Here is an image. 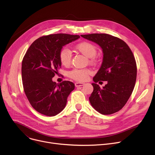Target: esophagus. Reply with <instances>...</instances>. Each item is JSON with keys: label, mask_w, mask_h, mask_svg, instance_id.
I'll list each match as a JSON object with an SVG mask.
<instances>
[{"label": "esophagus", "mask_w": 155, "mask_h": 155, "mask_svg": "<svg viewBox=\"0 0 155 155\" xmlns=\"http://www.w3.org/2000/svg\"><path fill=\"white\" fill-rule=\"evenodd\" d=\"M85 84L84 83H82V82H76L75 83V85L76 87H82Z\"/></svg>", "instance_id": "34e87169"}]
</instances>
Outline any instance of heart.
Here are the masks:
<instances>
[{"label":"heart","mask_w":155,"mask_h":155,"mask_svg":"<svg viewBox=\"0 0 155 155\" xmlns=\"http://www.w3.org/2000/svg\"><path fill=\"white\" fill-rule=\"evenodd\" d=\"M76 50L88 58H92L97 54V48L92 43L88 42H82L76 45ZM59 58L61 63L64 66H68L70 64L72 54L69 49L64 48L61 49L59 53ZM91 73L88 69L75 68L68 73V75L71 78L77 81L86 80Z\"/></svg>","instance_id":"heart-1"}]
</instances>
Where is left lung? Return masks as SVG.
Returning a JSON list of instances; mask_svg holds the SVG:
<instances>
[{"instance_id": "left-lung-1", "label": "left lung", "mask_w": 155, "mask_h": 155, "mask_svg": "<svg viewBox=\"0 0 155 155\" xmlns=\"http://www.w3.org/2000/svg\"><path fill=\"white\" fill-rule=\"evenodd\" d=\"M81 36L100 46L103 52L101 67L93 78L94 91L89 101L102 114L118 112L127 102L135 85L137 67L133 53L124 41L110 35ZM101 81L108 82L102 89L96 84Z\"/></svg>"}]
</instances>
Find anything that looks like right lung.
Listing matches in <instances>:
<instances>
[{
	"mask_svg": "<svg viewBox=\"0 0 155 155\" xmlns=\"http://www.w3.org/2000/svg\"><path fill=\"white\" fill-rule=\"evenodd\" d=\"M80 38L78 35L54 34L35 40L22 62V80L24 92L36 111L54 116L66 106L67 98L75 85L70 81L60 84L52 80L61 67L59 53L63 46Z\"/></svg>",
	"mask_w": 155,
	"mask_h": 155,
	"instance_id": "right-lung-1",
	"label": "right lung"
}]
</instances>
